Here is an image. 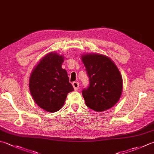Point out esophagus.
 <instances>
[{
    "instance_id": "obj_1",
    "label": "esophagus",
    "mask_w": 154,
    "mask_h": 154,
    "mask_svg": "<svg viewBox=\"0 0 154 154\" xmlns=\"http://www.w3.org/2000/svg\"><path fill=\"white\" fill-rule=\"evenodd\" d=\"M73 84V87L75 89V91H77L78 89H79V84L77 81H74V82L72 83Z\"/></svg>"
}]
</instances>
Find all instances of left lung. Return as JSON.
I'll return each mask as SVG.
<instances>
[{
    "label": "left lung",
    "instance_id": "obj_1",
    "mask_svg": "<svg viewBox=\"0 0 154 154\" xmlns=\"http://www.w3.org/2000/svg\"><path fill=\"white\" fill-rule=\"evenodd\" d=\"M82 61L89 77V84L82 91L85 104L97 112L114 106L121 97L122 77L111 60L99 54L83 55Z\"/></svg>",
    "mask_w": 154,
    "mask_h": 154
}]
</instances>
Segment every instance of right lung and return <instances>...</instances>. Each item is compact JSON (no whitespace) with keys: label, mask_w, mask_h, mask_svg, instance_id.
Segmentation results:
<instances>
[{"label":"right lung","mask_w":154,"mask_h":154,"mask_svg":"<svg viewBox=\"0 0 154 154\" xmlns=\"http://www.w3.org/2000/svg\"><path fill=\"white\" fill-rule=\"evenodd\" d=\"M63 57L50 53L41 60L29 80V89L35 103L48 112L59 111L69 92L74 89L67 72L62 69Z\"/></svg>","instance_id":"1"}]
</instances>
